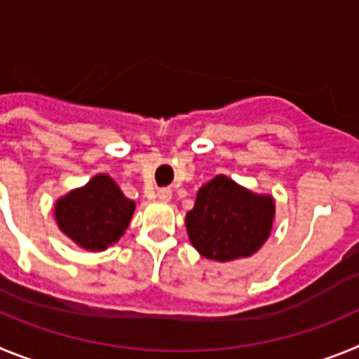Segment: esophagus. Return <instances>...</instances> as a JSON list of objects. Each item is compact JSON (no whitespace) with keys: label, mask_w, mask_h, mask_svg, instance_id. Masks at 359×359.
<instances>
[{"label":"esophagus","mask_w":359,"mask_h":359,"mask_svg":"<svg viewBox=\"0 0 359 359\" xmlns=\"http://www.w3.org/2000/svg\"><path fill=\"white\" fill-rule=\"evenodd\" d=\"M158 199L163 203H169L172 199V190L170 189H160L158 190Z\"/></svg>","instance_id":"obj_1"}]
</instances>
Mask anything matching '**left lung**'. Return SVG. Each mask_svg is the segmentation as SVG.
<instances>
[{"instance_id":"left-lung-1","label":"left lung","mask_w":359,"mask_h":359,"mask_svg":"<svg viewBox=\"0 0 359 359\" xmlns=\"http://www.w3.org/2000/svg\"><path fill=\"white\" fill-rule=\"evenodd\" d=\"M275 221V199L257 194L219 174L201 187L187 212L189 239L199 255L230 262L252 257L268 241Z\"/></svg>"}]
</instances>
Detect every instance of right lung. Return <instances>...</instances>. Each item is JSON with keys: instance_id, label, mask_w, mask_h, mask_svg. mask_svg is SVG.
I'll list each match as a JSON object with an SVG mask.
<instances>
[{"instance_id": "obj_1", "label": "right lung", "mask_w": 359, "mask_h": 359, "mask_svg": "<svg viewBox=\"0 0 359 359\" xmlns=\"http://www.w3.org/2000/svg\"><path fill=\"white\" fill-rule=\"evenodd\" d=\"M135 201L128 199L107 174H97L84 187L69 190L53 205L59 230L88 252H104L126 233Z\"/></svg>"}]
</instances>
